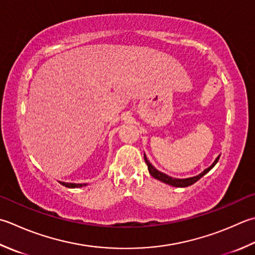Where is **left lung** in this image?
<instances>
[{
    "label": "left lung",
    "instance_id": "obj_1",
    "mask_svg": "<svg viewBox=\"0 0 255 255\" xmlns=\"http://www.w3.org/2000/svg\"><path fill=\"white\" fill-rule=\"evenodd\" d=\"M143 158H144V161H146V163H147V166H148V170H149V173L151 174V176L154 178V179H157V180H159V181H161V182H163V183H167V184H170V186H172V187H178V188H184V187H189V186H191V184H193L194 182H197L199 179H201L204 174L206 173H208L209 171L211 170V169L216 166L217 164V162H218V160H219V158H220V156H218L217 158H216V160L213 161V163L211 164L210 167H208L207 169H204V170L201 172V173H199V174H197V176H194V177H190V178H184V179H179V178H173V177H170V176H168V174H166V173H163V172H161V171H159L158 169H156L154 168L152 164L149 162V160L147 159V156L146 154L143 153Z\"/></svg>",
    "mask_w": 255,
    "mask_h": 255
}]
</instances>
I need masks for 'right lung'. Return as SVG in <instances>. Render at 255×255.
<instances>
[{"mask_svg":"<svg viewBox=\"0 0 255 255\" xmlns=\"http://www.w3.org/2000/svg\"><path fill=\"white\" fill-rule=\"evenodd\" d=\"M58 182L67 188H82V187L87 186V183H74V182H64V181H58Z\"/></svg>","mask_w":255,"mask_h":255,"instance_id":"obj_1","label":"right lung"}]
</instances>
